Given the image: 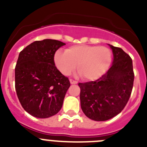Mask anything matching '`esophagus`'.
<instances>
[{
    "label": "esophagus",
    "mask_w": 147,
    "mask_h": 147,
    "mask_svg": "<svg viewBox=\"0 0 147 147\" xmlns=\"http://www.w3.org/2000/svg\"><path fill=\"white\" fill-rule=\"evenodd\" d=\"M70 82H71V84H72V85L77 84V81H76V80H72V79H70Z\"/></svg>",
    "instance_id": "1"
}]
</instances>
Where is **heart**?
<instances>
[{
    "label": "heart",
    "mask_w": 147,
    "mask_h": 147,
    "mask_svg": "<svg viewBox=\"0 0 147 147\" xmlns=\"http://www.w3.org/2000/svg\"><path fill=\"white\" fill-rule=\"evenodd\" d=\"M56 66L62 74L68 75L75 69L85 80L92 81L105 74L112 62V53L105 46L90 45H73L54 55Z\"/></svg>",
    "instance_id": "heart-1"
}]
</instances>
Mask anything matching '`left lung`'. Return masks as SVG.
<instances>
[{"instance_id": "1", "label": "left lung", "mask_w": 147, "mask_h": 147, "mask_svg": "<svg viewBox=\"0 0 147 147\" xmlns=\"http://www.w3.org/2000/svg\"><path fill=\"white\" fill-rule=\"evenodd\" d=\"M110 46L113 62L108 71L96 81L79 83L82 110L87 117L97 121H107L120 113L133 87L132 59L121 48Z\"/></svg>"}]
</instances>
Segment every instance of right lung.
<instances>
[{
	"label": "right lung",
	"instance_id": "1",
	"mask_svg": "<svg viewBox=\"0 0 147 147\" xmlns=\"http://www.w3.org/2000/svg\"><path fill=\"white\" fill-rule=\"evenodd\" d=\"M65 45L56 40L34 41L21 51L15 66V89L30 115L45 119L61 110L70 83L54 63V54Z\"/></svg>",
	"mask_w": 147,
	"mask_h": 147
}]
</instances>
